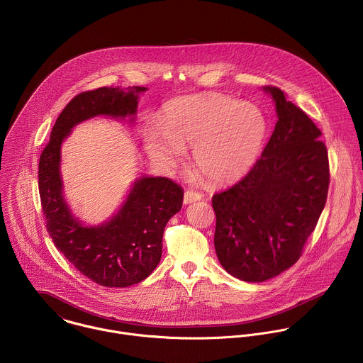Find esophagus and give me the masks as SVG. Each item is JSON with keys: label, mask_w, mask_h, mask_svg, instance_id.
<instances>
[{"label": "esophagus", "mask_w": 363, "mask_h": 363, "mask_svg": "<svg viewBox=\"0 0 363 363\" xmlns=\"http://www.w3.org/2000/svg\"><path fill=\"white\" fill-rule=\"evenodd\" d=\"M202 199V195L195 192V191H186L185 195H184V203L185 205H189V203H194L196 201H201Z\"/></svg>", "instance_id": "esophagus-1"}]
</instances>
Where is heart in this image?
<instances>
[{
  "label": "heart",
  "mask_w": 363,
  "mask_h": 363,
  "mask_svg": "<svg viewBox=\"0 0 363 363\" xmlns=\"http://www.w3.org/2000/svg\"><path fill=\"white\" fill-rule=\"evenodd\" d=\"M161 131L145 132L148 157L174 168L182 151L192 150L194 167L206 181L227 184L241 178L255 162L267 133L262 111L221 94L174 99L161 118Z\"/></svg>",
  "instance_id": "1"
}]
</instances>
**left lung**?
Listing matches in <instances>:
<instances>
[{"mask_svg": "<svg viewBox=\"0 0 363 363\" xmlns=\"http://www.w3.org/2000/svg\"><path fill=\"white\" fill-rule=\"evenodd\" d=\"M264 89L275 102V130L250 172L212 198L218 261L245 282L268 281L301 257L330 185L320 129L282 89Z\"/></svg>", "mask_w": 363, "mask_h": 363, "instance_id": "left-lung-1", "label": "left lung"}]
</instances>
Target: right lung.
Wrapping results in <instances>:
<instances>
[{"label": "right lung", "instance_id": "obj_1", "mask_svg": "<svg viewBox=\"0 0 363 363\" xmlns=\"http://www.w3.org/2000/svg\"><path fill=\"white\" fill-rule=\"evenodd\" d=\"M145 89L102 86L78 94L57 118L39 160L40 203L55 245L82 275L106 288L136 285L157 268L165 224L181 211L184 189L168 178L142 177L113 218L84 225L63 196L60 148L74 126L89 118L135 116Z\"/></svg>", "mask_w": 363, "mask_h": 363}]
</instances>
